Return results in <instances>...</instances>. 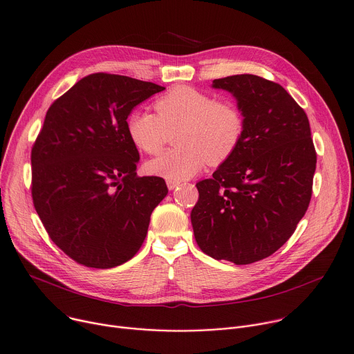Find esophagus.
Returning <instances> with one entry per match:
<instances>
[{
  "label": "esophagus",
  "mask_w": 354,
  "mask_h": 354,
  "mask_svg": "<svg viewBox=\"0 0 354 354\" xmlns=\"http://www.w3.org/2000/svg\"><path fill=\"white\" fill-rule=\"evenodd\" d=\"M180 185V182L179 180H171V179H168L167 180V186H168V189L169 190H174L176 186H179Z\"/></svg>",
  "instance_id": "1"
}]
</instances>
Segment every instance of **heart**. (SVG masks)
I'll list each match as a JSON object with an SVG mask.
<instances>
[{
	"instance_id": "heart-1",
	"label": "heart",
	"mask_w": 354,
	"mask_h": 354,
	"mask_svg": "<svg viewBox=\"0 0 354 354\" xmlns=\"http://www.w3.org/2000/svg\"><path fill=\"white\" fill-rule=\"evenodd\" d=\"M154 112H131L127 129L131 142L140 151L157 156L175 138L176 149L147 162L150 174L171 180L196 175L207 162L221 165L239 147L245 135V116L229 100L193 86H175L154 102Z\"/></svg>"
}]
</instances>
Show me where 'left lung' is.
I'll use <instances>...</instances> for the list:
<instances>
[{
  "label": "left lung",
  "mask_w": 354,
  "mask_h": 354,
  "mask_svg": "<svg viewBox=\"0 0 354 354\" xmlns=\"http://www.w3.org/2000/svg\"><path fill=\"white\" fill-rule=\"evenodd\" d=\"M245 116V135L212 178L196 183L190 219L203 253L246 266L274 254L296 230L317 164L308 118L278 83L256 75L215 79Z\"/></svg>",
  "instance_id": "obj_1"
}]
</instances>
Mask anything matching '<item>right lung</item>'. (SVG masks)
Instances as JSON below:
<instances>
[{"label": "right lung", "mask_w": 354, "mask_h": 354, "mask_svg": "<svg viewBox=\"0 0 354 354\" xmlns=\"http://www.w3.org/2000/svg\"><path fill=\"white\" fill-rule=\"evenodd\" d=\"M165 87L91 73L57 98L32 147V198L50 239L73 261L112 268L142 248L165 180L138 176L131 111Z\"/></svg>", "instance_id": "1"}]
</instances>
